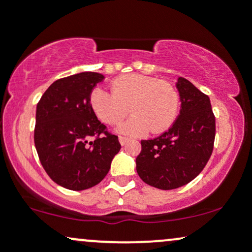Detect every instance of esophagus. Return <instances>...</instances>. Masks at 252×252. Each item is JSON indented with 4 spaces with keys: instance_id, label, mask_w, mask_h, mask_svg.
<instances>
[{
    "instance_id": "obj_1",
    "label": "esophagus",
    "mask_w": 252,
    "mask_h": 252,
    "mask_svg": "<svg viewBox=\"0 0 252 252\" xmlns=\"http://www.w3.org/2000/svg\"><path fill=\"white\" fill-rule=\"evenodd\" d=\"M118 140H120V143L122 144V146H124V144L129 142V138L126 137V136H120V138H118Z\"/></svg>"
}]
</instances>
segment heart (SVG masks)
Returning <instances> with one entry per match:
<instances>
[{
	"mask_svg": "<svg viewBox=\"0 0 252 252\" xmlns=\"http://www.w3.org/2000/svg\"><path fill=\"white\" fill-rule=\"evenodd\" d=\"M90 105L100 122L116 126L132 112L118 131L143 136L168 130L180 111V94L174 85L142 74H126L111 84V94L96 88L90 94Z\"/></svg>",
	"mask_w": 252,
	"mask_h": 252,
	"instance_id": "obj_1",
	"label": "heart"
}]
</instances>
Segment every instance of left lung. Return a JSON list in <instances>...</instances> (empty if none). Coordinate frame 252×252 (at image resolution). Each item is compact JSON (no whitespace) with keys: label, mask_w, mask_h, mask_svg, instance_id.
I'll list each match as a JSON object with an SVG mask.
<instances>
[{"label":"left lung","mask_w":252,"mask_h":252,"mask_svg":"<svg viewBox=\"0 0 252 252\" xmlns=\"http://www.w3.org/2000/svg\"><path fill=\"white\" fill-rule=\"evenodd\" d=\"M176 88L180 115L170 128L153 140L141 141L136 170L146 184L174 189L196 178L210 160L216 137V117L210 98L185 78Z\"/></svg>","instance_id":"8db88e82"}]
</instances>
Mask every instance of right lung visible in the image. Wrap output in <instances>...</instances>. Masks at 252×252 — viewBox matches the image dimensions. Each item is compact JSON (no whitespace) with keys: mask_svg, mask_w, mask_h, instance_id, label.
Instances as JSON below:
<instances>
[{"mask_svg":"<svg viewBox=\"0 0 252 252\" xmlns=\"http://www.w3.org/2000/svg\"><path fill=\"white\" fill-rule=\"evenodd\" d=\"M104 76L82 72L58 79L36 105L34 143L40 162L56 184L72 190L96 186L120 152L118 136L100 123L90 94Z\"/></svg>","mask_w":252,"mask_h":252,"instance_id":"1","label":"right lung"}]
</instances>
